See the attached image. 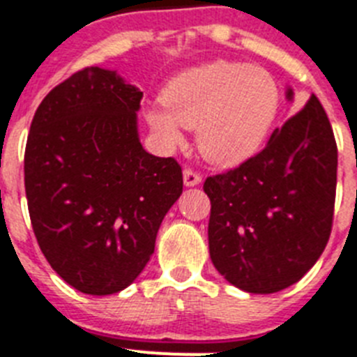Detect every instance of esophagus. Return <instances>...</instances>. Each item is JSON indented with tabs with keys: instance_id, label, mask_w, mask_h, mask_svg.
Returning <instances> with one entry per match:
<instances>
[{
	"instance_id": "esophagus-1",
	"label": "esophagus",
	"mask_w": 357,
	"mask_h": 357,
	"mask_svg": "<svg viewBox=\"0 0 357 357\" xmlns=\"http://www.w3.org/2000/svg\"><path fill=\"white\" fill-rule=\"evenodd\" d=\"M183 183L187 185V187H196V185L202 183V176L187 167V169L183 170Z\"/></svg>"
}]
</instances>
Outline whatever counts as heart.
I'll return each instance as SVG.
<instances>
[{
	"label": "heart",
	"instance_id": "b5f03b06",
	"mask_svg": "<svg viewBox=\"0 0 357 357\" xmlns=\"http://www.w3.org/2000/svg\"><path fill=\"white\" fill-rule=\"evenodd\" d=\"M145 121L165 149L185 142L183 127L196 128L197 149L220 167L252 158L271 134L281 91L271 72L239 61H212L183 70L161 92Z\"/></svg>",
	"mask_w": 357,
	"mask_h": 357
}]
</instances>
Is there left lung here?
<instances>
[{"label": "left lung", "mask_w": 357, "mask_h": 357, "mask_svg": "<svg viewBox=\"0 0 357 357\" xmlns=\"http://www.w3.org/2000/svg\"><path fill=\"white\" fill-rule=\"evenodd\" d=\"M292 96L287 89V100ZM336 179V139L312 94L261 152L206 178L208 250L218 272L252 294L294 285L331 238Z\"/></svg>", "instance_id": "left-lung-1"}]
</instances>
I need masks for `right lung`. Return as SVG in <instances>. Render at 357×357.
<instances>
[{
	"label": "right lung",
	"instance_id": "add662e5",
	"mask_svg": "<svg viewBox=\"0 0 357 357\" xmlns=\"http://www.w3.org/2000/svg\"><path fill=\"white\" fill-rule=\"evenodd\" d=\"M142 98L116 70L86 67L54 86L31 123L32 229L50 266L83 294H116L142 274L183 192L178 161L139 142Z\"/></svg>",
	"mask_w": 357,
	"mask_h": 357
}]
</instances>
